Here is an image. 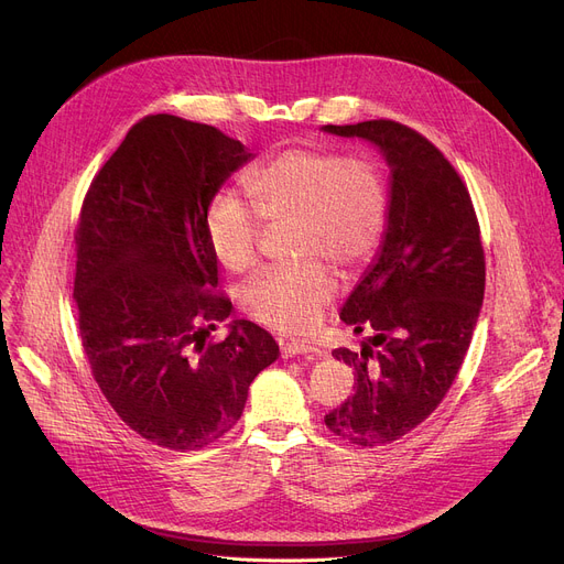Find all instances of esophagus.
<instances>
[{
    "label": "esophagus",
    "instance_id": "34e87169",
    "mask_svg": "<svg viewBox=\"0 0 564 564\" xmlns=\"http://www.w3.org/2000/svg\"><path fill=\"white\" fill-rule=\"evenodd\" d=\"M300 354H317V349L313 345H304V343H285L281 347V357L283 359L300 357Z\"/></svg>",
    "mask_w": 564,
    "mask_h": 564
}]
</instances>
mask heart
<instances>
[{
    "mask_svg": "<svg viewBox=\"0 0 564 564\" xmlns=\"http://www.w3.org/2000/svg\"><path fill=\"white\" fill-rule=\"evenodd\" d=\"M256 210L230 194L217 196L205 215V240L230 274L258 262L264 225L288 230L294 267L258 274L242 290L245 311L281 334L308 332L336 283L327 262L349 274L381 245L389 221V189L368 155H340L334 148H285L247 175Z\"/></svg>",
    "mask_w": 564,
    "mask_h": 564,
    "instance_id": "heart-1",
    "label": "heart"
}]
</instances>
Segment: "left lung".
Wrapping results in <instances>:
<instances>
[{"instance_id": "8db88e82", "label": "left lung", "mask_w": 564, "mask_h": 564, "mask_svg": "<svg viewBox=\"0 0 564 564\" xmlns=\"http://www.w3.org/2000/svg\"><path fill=\"white\" fill-rule=\"evenodd\" d=\"M322 130L372 143L391 169L387 230L340 311L370 336L361 351L334 349L357 391L324 416L372 448L421 425L453 387L485 300V251L468 189L423 134L395 121Z\"/></svg>"}]
</instances>
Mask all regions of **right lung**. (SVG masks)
<instances>
[{
  "label": "right lung",
  "mask_w": 564,
  "mask_h": 564,
  "mask_svg": "<svg viewBox=\"0 0 564 564\" xmlns=\"http://www.w3.org/2000/svg\"><path fill=\"white\" fill-rule=\"evenodd\" d=\"M253 158L213 126L145 116L82 205L73 300L86 359L121 421L169 451L221 438L251 381L279 359L274 338L249 319L207 340L232 304L215 292L205 215Z\"/></svg>",
  "instance_id": "obj_1"
}]
</instances>
